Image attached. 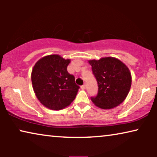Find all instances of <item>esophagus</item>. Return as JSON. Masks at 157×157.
Instances as JSON below:
<instances>
[{"label":"esophagus","mask_w":157,"mask_h":157,"mask_svg":"<svg viewBox=\"0 0 157 157\" xmlns=\"http://www.w3.org/2000/svg\"><path fill=\"white\" fill-rule=\"evenodd\" d=\"M81 89H86V85L84 84V85L81 86Z\"/></svg>","instance_id":"obj_1"}]
</instances>
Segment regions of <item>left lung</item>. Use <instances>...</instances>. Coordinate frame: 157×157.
I'll list each match as a JSON object with an SVG mask.
<instances>
[{
	"instance_id": "obj_1",
	"label": "left lung",
	"mask_w": 157,
	"mask_h": 157,
	"mask_svg": "<svg viewBox=\"0 0 157 157\" xmlns=\"http://www.w3.org/2000/svg\"><path fill=\"white\" fill-rule=\"evenodd\" d=\"M93 74L98 83V94L92 102L103 109H111L125 100L132 85V76L127 66L113 57L90 60Z\"/></svg>"
}]
</instances>
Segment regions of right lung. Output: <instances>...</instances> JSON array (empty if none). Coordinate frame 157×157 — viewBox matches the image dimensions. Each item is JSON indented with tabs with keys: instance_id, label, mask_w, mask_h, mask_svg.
I'll return each mask as SVG.
<instances>
[{
	"instance_id": "add662e5",
	"label": "right lung",
	"mask_w": 157,
	"mask_h": 157,
	"mask_svg": "<svg viewBox=\"0 0 157 157\" xmlns=\"http://www.w3.org/2000/svg\"><path fill=\"white\" fill-rule=\"evenodd\" d=\"M70 59L53 54L36 62L31 73L33 91L40 102L49 109L61 110L75 99L80 87L67 71Z\"/></svg>"
}]
</instances>
